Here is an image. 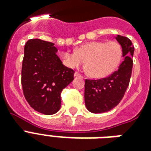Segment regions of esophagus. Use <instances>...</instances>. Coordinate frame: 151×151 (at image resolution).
Segmentation results:
<instances>
[{
	"instance_id": "esophagus-1",
	"label": "esophagus",
	"mask_w": 151,
	"mask_h": 151,
	"mask_svg": "<svg viewBox=\"0 0 151 151\" xmlns=\"http://www.w3.org/2000/svg\"><path fill=\"white\" fill-rule=\"evenodd\" d=\"M74 77L78 78V77H82V76L81 75L80 73H78V72H75V73H74Z\"/></svg>"
}]
</instances>
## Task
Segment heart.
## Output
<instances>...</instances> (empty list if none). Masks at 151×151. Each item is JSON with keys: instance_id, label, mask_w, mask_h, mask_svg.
<instances>
[{"instance_id": "obj_1", "label": "heart", "mask_w": 151, "mask_h": 151, "mask_svg": "<svg viewBox=\"0 0 151 151\" xmlns=\"http://www.w3.org/2000/svg\"><path fill=\"white\" fill-rule=\"evenodd\" d=\"M69 68L82 66L88 75L95 78L106 77L116 70L122 58V48L116 41H91L81 45L76 52L63 51L59 55Z\"/></svg>"}]
</instances>
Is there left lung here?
<instances>
[{
    "label": "left lung",
    "mask_w": 151,
    "mask_h": 151,
    "mask_svg": "<svg viewBox=\"0 0 151 151\" xmlns=\"http://www.w3.org/2000/svg\"><path fill=\"white\" fill-rule=\"evenodd\" d=\"M115 39L122 48L124 60L117 70L105 78L85 82V106L94 114L110 111L121 102L129 86L133 61L134 47L126 37L117 35Z\"/></svg>",
    "instance_id": "left-lung-1"
}]
</instances>
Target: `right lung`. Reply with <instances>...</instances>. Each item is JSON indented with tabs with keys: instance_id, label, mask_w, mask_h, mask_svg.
Here are the masks:
<instances>
[{
	"instance_id": "obj_1",
	"label": "right lung",
	"mask_w": 151,
	"mask_h": 151,
	"mask_svg": "<svg viewBox=\"0 0 151 151\" xmlns=\"http://www.w3.org/2000/svg\"><path fill=\"white\" fill-rule=\"evenodd\" d=\"M54 44L30 39L24 47L22 86L24 96L34 110L54 114L61 106L63 88L73 80L74 71L64 66Z\"/></svg>"
}]
</instances>
